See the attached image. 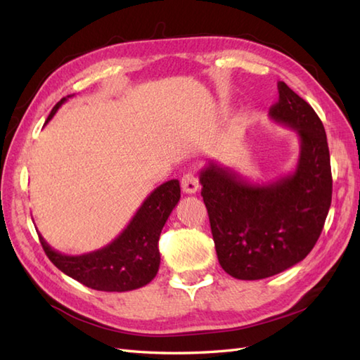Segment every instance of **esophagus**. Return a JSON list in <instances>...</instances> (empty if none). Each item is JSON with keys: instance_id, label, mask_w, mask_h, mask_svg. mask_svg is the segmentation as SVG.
Returning <instances> with one entry per match:
<instances>
[{"instance_id": "esophagus-1", "label": "esophagus", "mask_w": 360, "mask_h": 360, "mask_svg": "<svg viewBox=\"0 0 360 360\" xmlns=\"http://www.w3.org/2000/svg\"><path fill=\"white\" fill-rule=\"evenodd\" d=\"M181 187L186 193L192 195L200 190V181H198V176L195 173H186L181 179Z\"/></svg>"}]
</instances>
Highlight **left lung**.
<instances>
[{"label":"left lung","mask_w":360,"mask_h":360,"mask_svg":"<svg viewBox=\"0 0 360 360\" xmlns=\"http://www.w3.org/2000/svg\"><path fill=\"white\" fill-rule=\"evenodd\" d=\"M277 88L278 102L269 116L298 136L294 172L254 184L210 160L200 173L218 262L238 280L267 278L300 263L316 246L331 205V162L322 120L285 82Z\"/></svg>","instance_id":"left-lung-1"}]
</instances>
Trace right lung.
Masks as SVG:
<instances>
[{"label": "right lung", "mask_w": 360, "mask_h": 360, "mask_svg": "<svg viewBox=\"0 0 360 360\" xmlns=\"http://www.w3.org/2000/svg\"><path fill=\"white\" fill-rule=\"evenodd\" d=\"M63 97L46 119L53 117L68 98ZM181 198L178 179L167 181L147 196L122 233L108 246L83 255H65L52 249L43 236L40 243L51 262L68 277L91 289L125 292L142 288L156 277L160 263L158 241L164 224Z\"/></svg>", "instance_id": "add662e5"}]
</instances>
